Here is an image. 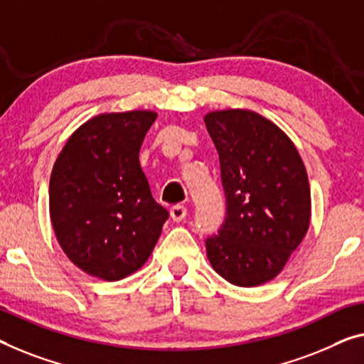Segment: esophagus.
Segmentation results:
<instances>
[{"instance_id": "obj_1", "label": "esophagus", "mask_w": 364, "mask_h": 364, "mask_svg": "<svg viewBox=\"0 0 364 364\" xmlns=\"http://www.w3.org/2000/svg\"><path fill=\"white\" fill-rule=\"evenodd\" d=\"M186 214H188V210L181 204L173 205V208L170 209V215H171V219L175 220V222H181L184 217H186Z\"/></svg>"}]
</instances>
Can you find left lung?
Listing matches in <instances>:
<instances>
[{"label": "left lung", "instance_id": "left-lung-1", "mask_svg": "<svg viewBox=\"0 0 364 364\" xmlns=\"http://www.w3.org/2000/svg\"><path fill=\"white\" fill-rule=\"evenodd\" d=\"M205 127L219 154L227 215L205 240L215 273L253 287L274 279L311 224V186L292 140L248 109L213 111Z\"/></svg>", "mask_w": 364, "mask_h": 364}]
</instances>
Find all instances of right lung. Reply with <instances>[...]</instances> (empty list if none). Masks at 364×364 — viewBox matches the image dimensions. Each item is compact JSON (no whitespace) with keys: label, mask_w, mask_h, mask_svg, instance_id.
Wrapping results in <instances>:
<instances>
[{"label":"right lung","mask_w":364,"mask_h":364,"mask_svg":"<svg viewBox=\"0 0 364 364\" xmlns=\"http://www.w3.org/2000/svg\"><path fill=\"white\" fill-rule=\"evenodd\" d=\"M154 111L97 114L58 154L48 186L57 240L86 274L119 281L142 268L168 210L151 196L139 151Z\"/></svg>","instance_id":"right-lung-1"}]
</instances>
